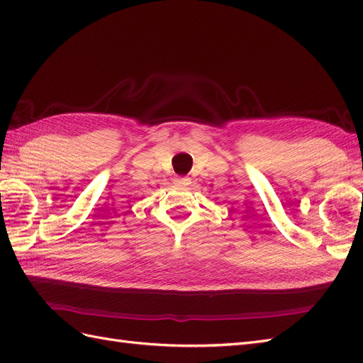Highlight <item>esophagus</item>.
<instances>
[{
	"label": "esophagus",
	"instance_id": "esophagus-1",
	"mask_svg": "<svg viewBox=\"0 0 363 363\" xmlns=\"http://www.w3.org/2000/svg\"><path fill=\"white\" fill-rule=\"evenodd\" d=\"M189 182L188 177H175V183H182V184H186Z\"/></svg>",
	"mask_w": 363,
	"mask_h": 363
}]
</instances>
